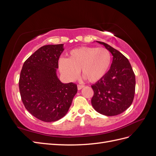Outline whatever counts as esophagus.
<instances>
[{
    "instance_id": "esophagus-1",
    "label": "esophagus",
    "mask_w": 156,
    "mask_h": 156,
    "mask_svg": "<svg viewBox=\"0 0 156 156\" xmlns=\"http://www.w3.org/2000/svg\"><path fill=\"white\" fill-rule=\"evenodd\" d=\"M84 86L83 85V84H77V89L78 90H81L82 89Z\"/></svg>"
}]
</instances>
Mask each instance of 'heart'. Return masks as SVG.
Here are the masks:
<instances>
[{
	"label": "heart",
	"mask_w": 156,
	"mask_h": 156,
	"mask_svg": "<svg viewBox=\"0 0 156 156\" xmlns=\"http://www.w3.org/2000/svg\"><path fill=\"white\" fill-rule=\"evenodd\" d=\"M66 58L60 59V72L69 81H73L79 71L90 83H96L105 77L111 66V55L105 48L81 47L69 51Z\"/></svg>",
	"instance_id": "obj_1"
}]
</instances>
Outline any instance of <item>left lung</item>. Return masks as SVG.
<instances>
[{
    "instance_id": "1",
    "label": "left lung",
    "mask_w": 156,
    "mask_h": 156,
    "mask_svg": "<svg viewBox=\"0 0 156 156\" xmlns=\"http://www.w3.org/2000/svg\"><path fill=\"white\" fill-rule=\"evenodd\" d=\"M97 42L104 45L113 57L105 77L91 86L94 90L92 105L101 115L116 116L125 111L133 101L135 75L124 55L104 42Z\"/></svg>"
}]
</instances>
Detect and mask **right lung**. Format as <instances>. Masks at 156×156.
I'll list each match as a JSON object with an SVG mask.
<instances>
[{
    "mask_svg": "<svg viewBox=\"0 0 156 156\" xmlns=\"http://www.w3.org/2000/svg\"><path fill=\"white\" fill-rule=\"evenodd\" d=\"M63 44L41 47L27 58L21 71L19 87L26 109L36 119L55 122L68 112L77 92V84H64L56 75Z\"/></svg>",
    "mask_w": 156,
    "mask_h": 156,
    "instance_id": "add662e5",
    "label": "right lung"
}]
</instances>
